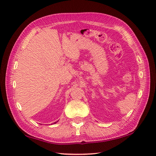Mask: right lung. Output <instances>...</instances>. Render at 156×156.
<instances>
[{"label":"right lung","instance_id":"right-lung-1","mask_svg":"<svg viewBox=\"0 0 156 156\" xmlns=\"http://www.w3.org/2000/svg\"><path fill=\"white\" fill-rule=\"evenodd\" d=\"M55 122H54V123H55Z\"/></svg>","mask_w":156,"mask_h":156}]
</instances>
